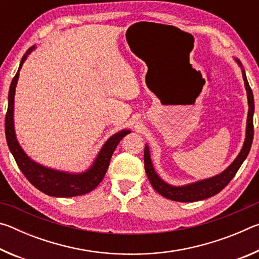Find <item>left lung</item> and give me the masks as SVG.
<instances>
[{
  "instance_id": "8db88e82",
  "label": "left lung",
  "mask_w": 259,
  "mask_h": 259,
  "mask_svg": "<svg viewBox=\"0 0 259 259\" xmlns=\"http://www.w3.org/2000/svg\"><path fill=\"white\" fill-rule=\"evenodd\" d=\"M235 61L238 63L239 66L242 71V76L244 81V87L247 90V98H248V117H247V129H245V139L242 146V150L240 151L239 155L236 159L232 162L230 166H227L222 174L217 175V176L210 177L203 181H199L195 183L187 184L184 186H172L165 183L159 175L156 174L154 166H153L150 148L145 145V151H144V163H145V171L150 181L153 188L161 194L164 198L178 201V202H194V201H200L208 199L210 196L216 195L217 193L221 192L227 184H229L232 178L235 176L238 172L241 164L243 163L245 157L248 156L249 151L251 148L252 139H253V112H255V103H253V95L251 91V88L249 85L247 76H245V72L242 67V64L239 59L235 58Z\"/></svg>"
}]
</instances>
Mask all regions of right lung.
Returning a JSON list of instances; mask_svg holds the SVG:
<instances>
[{
	"label": "right lung",
	"instance_id": "1",
	"mask_svg": "<svg viewBox=\"0 0 259 259\" xmlns=\"http://www.w3.org/2000/svg\"><path fill=\"white\" fill-rule=\"evenodd\" d=\"M35 49V46L29 48L27 52L21 58L19 69L15 77L12 78L9 90L8 99V111L6 115V138L9 146V150L14 155L15 160L18 164L21 172L28 179L29 183L37 190L45 193L47 195L57 196V198H71V196L83 195L91 192L97 187L106 174L109 161L113 155L114 151L120 143V140L130 134L128 129L121 130L115 135L109 137L106 143L104 144L102 150L99 151L97 157L89 169L84 172L71 174L66 171H59L51 168H47L33 161L26 154L23 148L19 145L16 137L15 124H14V105H15V93L16 85L18 82L19 71L23 66L24 61L27 56Z\"/></svg>",
	"mask_w": 259,
	"mask_h": 259
}]
</instances>
